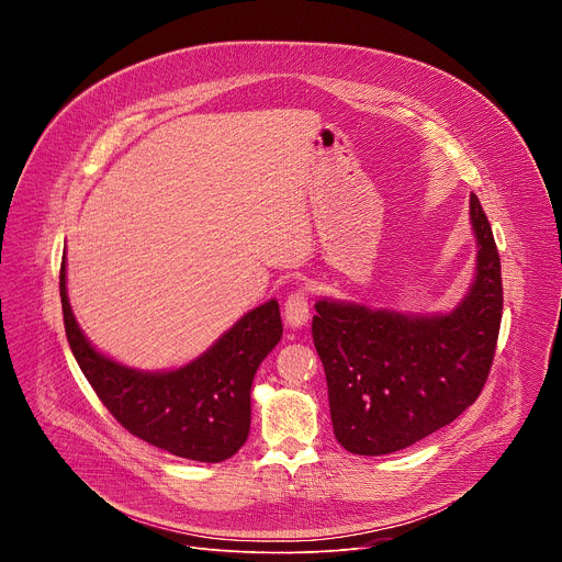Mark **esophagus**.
Returning a JSON list of instances; mask_svg holds the SVG:
<instances>
[{"label":"esophagus","instance_id":"obj_1","mask_svg":"<svg viewBox=\"0 0 562 562\" xmlns=\"http://www.w3.org/2000/svg\"><path fill=\"white\" fill-rule=\"evenodd\" d=\"M284 319L291 329H302L308 323V295L304 289L293 291L284 302Z\"/></svg>","mask_w":562,"mask_h":562}]
</instances>
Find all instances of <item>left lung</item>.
<instances>
[{"label":"left lung","mask_w":562,"mask_h":562,"mask_svg":"<svg viewBox=\"0 0 562 562\" xmlns=\"http://www.w3.org/2000/svg\"><path fill=\"white\" fill-rule=\"evenodd\" d=\"M475 271L445 313H403L319 297L313 345L323 360L336 440L358 456L405 449L475 403L503 317L501 256L490 220L469 195Z\"/></svg>","instance_id":"obj_1"}]
</instances>
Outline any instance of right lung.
Segmentation results:
<instances>
[{
	"label": "right lung",
	"instance_id": "right-lung-1",
	"mask_svg": "<svg viewBox=\"0 0 562 562\" xmlns=\"http://www.w3.org/2000/svg\"><path fill=\"white\" fill-rule=\"evenodd\" d=\"M59 295L70 351L124 429L157 449L198 462H222L247 442L256 371L282 338L276 297L247 311L191 362L146 371L102 353L79 329L68 302L66 254Z\"/></svg>",
	"mask_w": 562,
	"mask_h": 562
}]
</instances>
